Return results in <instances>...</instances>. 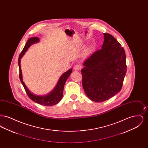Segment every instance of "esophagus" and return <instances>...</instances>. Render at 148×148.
Masks as SVG:
<instances>
[{"mask_svg": "<svg viewBox=\"0 0 148 148\" xmlns=\"http://www.w3.org/2000/svg\"><path fill=\"white\" fill-rule=\"evenodd\" d=\"M74 70H75V71H80L81 69H82V66L80 65H75L74 66Z\"/></svg>", "mask_w": 148, "mask_h": 148, "instance_id": "34e87169", "label": "esophagus"}]
</instances>
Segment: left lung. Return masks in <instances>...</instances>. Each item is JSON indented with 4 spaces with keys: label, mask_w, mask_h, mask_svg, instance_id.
<instances>
[{
    "label": "left lung",
    "mask_w": 148,
    "mask_h": 148,
    "mask_svg": "<svg viewBox=\"0 0 148 148\" xmlns=\"http://www.w3.org/2000/svg\"><path fill=\"white\" fill-rule=\"evenodd\" d=\"M103 34L101 49L85 60L81 71L85 93L96 102L106 101L119 92L127 73L124 48L113 36Z\"/></svg>",
    "instance_id": "1"
}]
</instances>
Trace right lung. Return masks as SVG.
<instances>
[{
    "mask_svg": "<svg viewBox=\"0 0 148 148\" xmlns=\"http://www.w3.org/2000/svg\"><path fill=\"white\" fill-rule=\"evenodd\" d=\"M39 42V39L38 37H33L29 39L28 40L27 42V43L24 46L22 51L21 53L19 56V59H18V65L19 67V79L29 98L31 99L35 103L42 106H54L57 103H58L63 97L64 86L66 80L70 76L72 72V69H70L69 71L64 73L59 78V81L56 86L55 88L48 94L42 96V95H37L32 93L29 90L28 88L27 87L24 82L23 81L21 66V59L31 45Z\"/></svg>",
    "mask_w": 148,
    "mask_h": 148,
    "instance_id": "obj_1",
    "label": "right lung"
}]
</instances>
